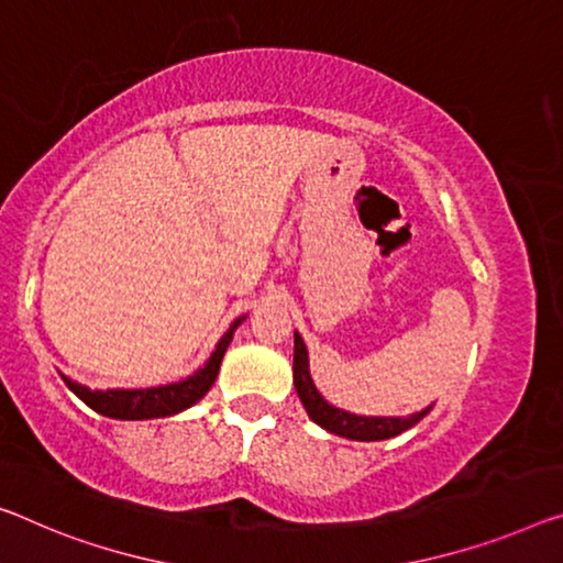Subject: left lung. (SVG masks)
Here are the masks:
<instances>
[{
    "instance_id": "8db88e82",
    "label": "left lung",
    "mask_w": 563,
    "mask_h": 563,
    "mask_svg": "<svg viewBox=\"0 0 563 563\" xmlns=\"http://www.w3.org/2000/svg\"><path fill=\"white\" fill-rule=\"evenodd\" d=\"M294 387H297V395L301 405H305L307 415L319 428L347 440H362V443L400 435V432L418 426L432 410V405H428L426 410L412 415H354L342 408H334V405H330L319 395L314 379H311L309 352L299 332H294Z\"/></svg>"
}]
</instances>
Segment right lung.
Returning a JSON list of instances; mask_svg holds the SVG:
<instances>
[{"label": "right lung", "instance_id": "add662e5", "mask_svg": "<svg viewBox=\"0 0 563 563\" xmlns=\"http://www.w3.org/2000/svg\"><path fill=\"white\" fill-rule=\"evenodd\" d=\"M246 317L233 319L229 330L216 344L211 357L206 360L203 367H198L194 375L186 379H178V383L158 385V387H141V390H125V387H115V390H90L88 385H80L59 372V377L65 379V385L80 397V400L92 408L95 412L106 415V418L115 420H153V418H168V415H178L196 405L201 397L211 390L216 383V375H219L221 360L227 354L229 344L233 340V332L239 330V324L244 322Z\"/></svg>", "mask_w": 563, "mask_h": 563}]
</instances>
